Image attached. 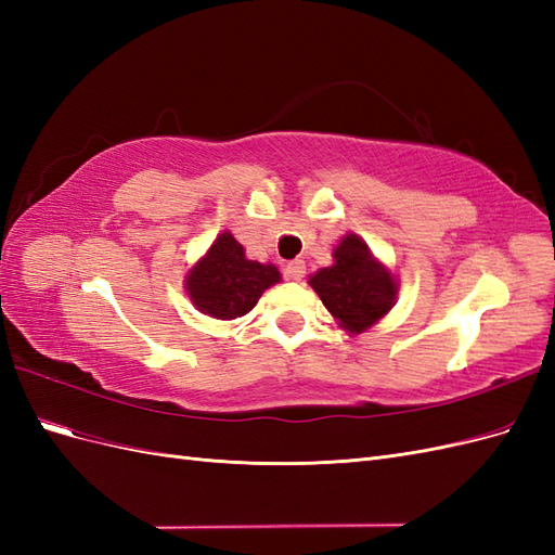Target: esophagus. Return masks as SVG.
Returning a JSON list of instances; mask_svg holds the SVG:
<instances>
[{
	"mask_svg": "<svg viewBox=\"0 0 555 555\" xmlns=\"http://www.w3.org/2000/svg\"><path fill=\"white\" fill-rule=\"evenodd\" d=\"M304 275H306V263L304 261H289L287 266H284V278L287 280H292V282H298V280H304Z\"/></svg>",
	"mask_w": 555,
	"mask_h": 555,
	"instance_id": "34e87169",
	"label": "esophagus"
}]
</instances>
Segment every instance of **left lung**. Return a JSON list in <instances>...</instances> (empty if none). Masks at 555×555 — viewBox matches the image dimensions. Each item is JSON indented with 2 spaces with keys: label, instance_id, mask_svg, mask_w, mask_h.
I'll list each match as a JSON object with an SVG mask.
<instances>
[{
  "label": "left lung",
  "instance_id": "1",
  "mask_svg": "<svg viewBox=\"0 0 555 555\" xmlns=\"http://www.w3.org/2000/svg\"><path fill=\"white\" fill-rule=\"evenodd\" d=\"M333 259L310 278V287L349 333H361L391 310L396 282L359 236H345Z\"/></svg>",
  "mask_w": 555,
  "mask_h": 555
}]
</instances>
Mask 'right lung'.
Segmentation results:
<instances>
[{
    "mask_svg": "<svg viewBox=\"0 0 555 555\" xmlns=\"http://www.w3.org/2000/svg\"><path fill=\"white\" fill-rule=\"evenodd\" d=\"M275 282H280L278 268L245 259L243 245L224 231L190 271L188 292L201 312L236 319L255 308L263 289Z\"/></svg>",
    "mask_w": 555,
    "mask_h": 555,
    "instance_id": "add662e5",
    "label": "right lung"
}]
</instances>
